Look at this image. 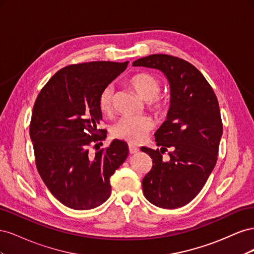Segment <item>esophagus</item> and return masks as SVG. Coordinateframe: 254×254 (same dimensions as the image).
I'll use <instances>...</instances> for the list:
<instances>
[{"label":"esophagus","instance_id":"34e87169","mask_svg":"<svg viewBox=\"0 0 254 254\" xmlns=\"http://www.w3.org/2000/svg\"><path fill=\"white\" fill-rule=\"evenodd\" d=\"M139 147H136V146L132 145V144H129V152L131 153V155H133V153H136L139 152Z\"/></svg>","mask_w":254,"mask_h":254}]
</instances>
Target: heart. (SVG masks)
I'll use <instances>...</instances> for the list:
<instances>
[{"instance_id":"heart-1","label":"heart","mask_w":254,"mask_h":254,"mask_svg":"<svg viewBox=\"0 0 254 254\" xmlns=\"http://www.w3.org/2000/svg\"><path fill=\"white\" fill-rule=\"evenodd\" d=\"M129 83L147 105L156 113H162L167 108L166 99L159 94L162 89L160 79L148 73L135 74L129 79ZM114 89L112 86H107L98 98V106L105 113H109L113 109ZM153 128V122L149 117L139 115V117H123L111 128L113 136L127 141L131 144H139Z\"/></svg>"}]
</instances>
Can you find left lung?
Instances as JSON below:
<instances>
[{"label":"left lung","instance_id":"1","mask_svg":"<svg viewBox=\"0 0 254 254\" xmlns=\"http://www.w3.org/2000/svg\"><path fill=\"white\" fill-rule=\"evenodd\" d=\"M132 65L157 68L170 82V110L155 133L161 148H141L152 159L142 186L150 203L176 209L199 194L216 164L222 134L217 97L200 71L181 58L155 54ZM168 148L170 160L164 161L162 155Z\"/></svg>","mask_w":254,"mask_h":254}]
</instances>
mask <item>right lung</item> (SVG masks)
Returning <instances> with one entry per match:
<instances>
[{"label":"right lung","mask_w":254,"mask_h":254,"mask_svg":"<svg viewBox=\"0 0 254 254\" xmlns=\"http://www.w3.org/2000/svg\"><path fill=\"white\" fill-rule=\"evenodd\" d=\"M127 65L128 61L67 65L47 82L35 102L29 135L38 173L53 196L71 209L103 204L111 195L110 177L129 153L122 140L99 149L107 135L97 128L103 118L99 95Z\"/></svg>","instance_id":"obj_1"}]
</instances>
